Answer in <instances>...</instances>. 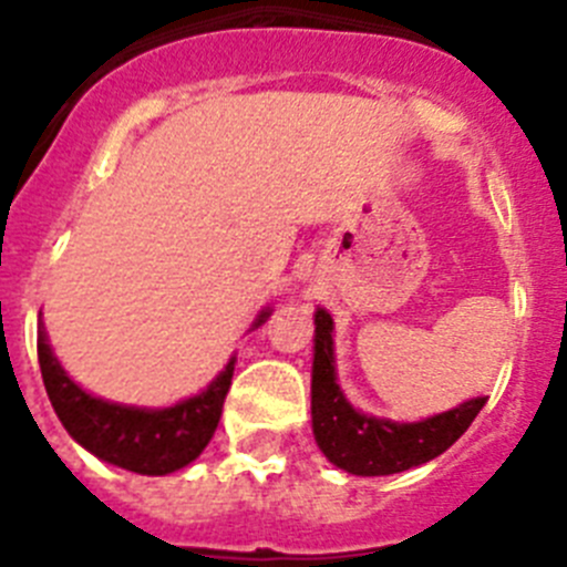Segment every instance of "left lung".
<instances>
[{"label":"left lung","instance_id":"8db88e82","mask_svg":"<svg viewBox=\"0 0 567 567\" xmlns=\"http://www.w3.org/2000/svg\"><path fill=\"white\" fill-rule=\"evenodd\" d=\"M334 320L327 309L315 312L312 358V432L315 443L338 468L358 477H385L417 468L440 457L465 434L485 398H471L449 412L417 423H398L354 409L338 383L334 365Z\"/></svg>","mask_w":567,"mask_h":567}]
</instances>
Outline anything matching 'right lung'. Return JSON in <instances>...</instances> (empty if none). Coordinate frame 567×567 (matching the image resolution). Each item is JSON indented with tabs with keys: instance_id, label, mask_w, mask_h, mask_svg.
<instances>
[{
	"instance_id": "add662e5",
	"label": "right lung",
	"mask_w": 567,
	"mask_h": 567,
	"mask_svg": "<svg viewBox=\"0 0 567 567\" xmlns=\"http://www.w3.org/2000/svg\"><path fill=\"white\" fill-rule=\"evenodd\" d=\"M269 315H272L269 307L260 309L258 318L252 320V329H258ZM37 349L50 405L70 437L93 457L147 477L173 474L207 449L221 420L224 398L235 372L233 354L204 392L164 409H147V405H124L96 398L70 378L50 349L42 312H39Z\"/></svg>"
}]
</instances>
